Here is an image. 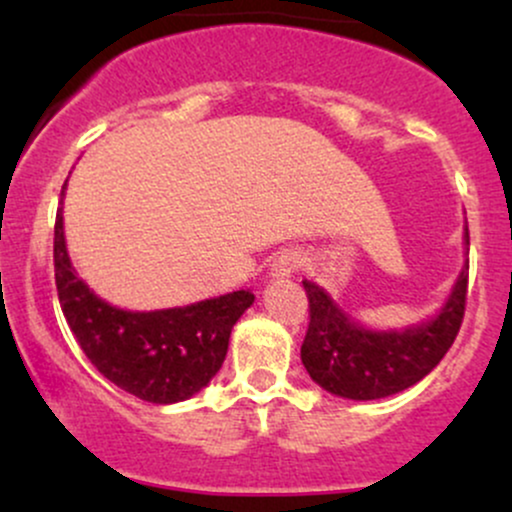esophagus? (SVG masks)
<instances>
[{
  "label": "esophagus",
  "mask_w": 512,
  "mask_h": 512,
  "mask_svg": "<svg viewBox=\"0 0 512 512\" xmlns=\"http://www.w3.org/2000/svg\"><path fill=\"white\" fill-rule=\"evenodd\" d=\"M298 267H301V255H296V252L291 250H284L274 257L269 274H272V279H289Z\"/></svg>",
  "instance_id": "obj_1"
}]
</instances>
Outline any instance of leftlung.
<instances>
[{
    "label": "left lung",
    "mask_w": 512,
    "mask_h": 512,
    "mask_svg": "<svg viewBox=\"0 0 512 512\" xmlns=\"http://www.w3.org/2000/svg\"><path fill=\"white\" fill-rule=\"evenodd\" d=\"M464 252H469L467 226ZM467 269L469 264L464 262L436 315L387 330L361 325L320 284L303 279L310 325L301 346V361L310 378L334 397L356 402L397 395L419 383L448 354L460 332Z\"/></svg>",
    "instance_id": "left-lung-1"
}]
</instances>
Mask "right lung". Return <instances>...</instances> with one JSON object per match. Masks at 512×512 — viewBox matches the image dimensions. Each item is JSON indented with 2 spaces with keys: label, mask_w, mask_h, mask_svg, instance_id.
<instances>
[{
  "label": "right lung",
  "mask_w": 512,
  "mask_h": 512,
  "mask_svg": "<svg viewBox=\"0 0 512 512\" xmlns=\"http://www.w3.org/2000/svg\"><path fill=\"white\" fill-rule=\"evenodd\" d=\"M64 182L55 221V284L62 313L88 361L110 383L151 404L197 395L219 373L233 325L255 303L240 289L163 310H125L108 303L76 274L64 238Z\"/></svg>",
  "instance_id": "1"
}]
</instances>
